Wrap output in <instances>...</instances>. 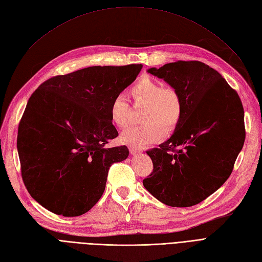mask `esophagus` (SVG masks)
<instances>
[{
  "label": "esophagus",
  "mask_w": 262,
  "mask_h": 262,
  "mask_svg": "<svg viewBox=\"0 0 262 262\" xmlns=\"http://www.w3.org/2000/svg\"><path fill=\"white\" fill-rule=\"evenodd\" d=\"M130 152L133 156H138V155H140L142 152V150H140L138 148H134V147H130Z\"/></svg>",
  "instance_id": "esophagus-1"
}]
</instances>
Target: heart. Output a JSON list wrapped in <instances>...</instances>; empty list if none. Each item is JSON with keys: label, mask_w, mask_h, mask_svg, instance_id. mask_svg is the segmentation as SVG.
Wrapping results in <instances>:
<instances>
[{"label": "heart", "mask_w": 262, "mask_h": 262, "mask_svg": "<svg viewBox=\"0 0 262 262\" xmlns=\"http://www.w3.org/2000/svg\"><path fill=\"white\" fill-rule=\"evenodd\" d=\"M134 104H146L143 121L146 124L135 125L122 131L120 140L137 148L163 140L165 131L173 129L182 115V99L172 87H163L162 83L150 77H143L129 89ZM110 116L114 124L119 128L127 127L130 122L131 107L128 99L117 95L110 105Z\"/></svg>", "instance_id": "1"}]
</instances>
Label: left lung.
I'll list each match as a JSON object with an SVG mask.
<instances>
[{
    "instance_id": "1",
    "label": "left lung",
    "mask_w": 262,
    "mask_h": 262,
    "mask_svg": "<svg viewBox=\"0 0 262 262\" xmlns=\"http://www.w3.org/2000/svg\"><path fill=\"white\" fill-rule=\"evenodd\" d=\"M147 72L180 93L182 115L171 138L147 151L154 170L143 185L166 205H195L233 170L245 140L242 103L226 79L200 61L172 62Z\"/></svg>"
}]
</instances>
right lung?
Wrapping results in <instances>:
<instances>
[{"label": "right lung", "instance_id": "obj_1", "mask_svg": "<svg viewBox=\"0 0 262 262\" xmlns=\"http://www.w3.org/2000/svg\"><path fill=\"white\" fill-rule=\"evenodd\" d=\"M142 64L90 67L52 77L30 97L20 120L17 149L29 193L64 217L87 213L102 196L110 167L128 158L118 137L112 100L137 79Z\"/></svg>", "mask_w": 262, "mask_h": 262}]
</instances>
